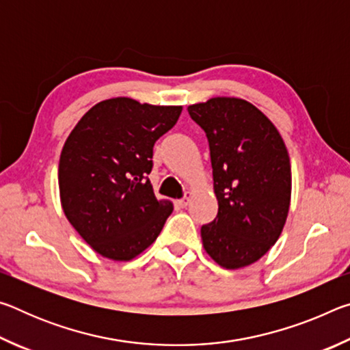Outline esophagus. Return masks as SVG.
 <instances>
[{
	"label": "esophagus",
	"instance_id": "1",
	"mask_svg": "<svg viewBox=\"0 0 350 350\" xmlns=\"http://www.w3.org/2000/svg\"><path fill=\"white\" fill-rule=\"evenodd\" d=\"M191 196H193V193L191 191H187L185 196L177 200V204H179V206H182V208H185V206L189 204V199H191Z\"/></svg>",
	"mask_w": 350,
	"mask_h": 350
}]
</instances>
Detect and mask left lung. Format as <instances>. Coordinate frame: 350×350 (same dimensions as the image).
<instances>
[{"mask_svg":"<svg viewBox=\"0 0 350 350\" xmlns=\"http://www.w3.org/2000/svg\"><path fill=\"white\" fill-rule=\"evenodd\" d=\"M210 145L217 216L202 225L206 254L227 270L256 262L276 244L292 199V168L280 131L244 98L188 106Z\"/></svg>","mask_w":350,"mask_h":350,"instance_id":"1","label":"left lung"}]
</instances>
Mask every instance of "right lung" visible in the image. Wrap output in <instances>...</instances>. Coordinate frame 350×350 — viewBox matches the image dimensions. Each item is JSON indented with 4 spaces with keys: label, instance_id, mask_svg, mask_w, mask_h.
<instances>
[{
    "label": "right lung",
    "instance_id": "right-lung-1",
    "mask_svg": "<svg viewBox=\"0 0 350 350\" xmlns=\"http://www.w3.org/2000/svg\"><path fill=\"white\" fill-rule=\"evenodd\" d=\"M180 112L182 106L114 97L94 105L68 135L58 163L62 208L100 256L137 258L173 213L171 200L154 196L148 174L154 144Z\"/></svg>",
    "mask_w": 350,
    "mask_h": 350
}]
</instances>
